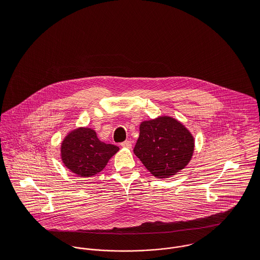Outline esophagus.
Masks as SVG:
<instances>
[{"label":"esophagus","instance_id":"34e87169","mask_svg":"<svg viewBox=\"0 0 260 260\" xmlns=\"http://www.w3.org/2000/svg\"><path fill=\"white\" fill-rule=\"evenodd\" d=\"M121 147H123V148L131 149L132 144H131L130 141L127 140V141H124V142L121 143Z\"/></svg>","mask_w":260,"mask_h":260}]
</instances>
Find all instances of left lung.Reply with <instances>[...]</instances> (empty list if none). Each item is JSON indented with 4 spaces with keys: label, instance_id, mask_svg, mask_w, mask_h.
I'll use <instances>...</instances> for the list:
<instances>
[{
    "label": "left lung",
    "instance_id": "8db88e82",
    "mask_svg": "<svg viewBox=\"0 0 260 260\" xmlns=\"http://www.w3.org/2000/svg\"><path fill=\"white\" fill-rule=\"evenodd\" d=\"M135 155L157 178H168L185 168L194 151V138L178 120L161 116L140 124Z\"/></svg>",
    "mask_w": 260,
    "mask_h": 260
}]
</instances>
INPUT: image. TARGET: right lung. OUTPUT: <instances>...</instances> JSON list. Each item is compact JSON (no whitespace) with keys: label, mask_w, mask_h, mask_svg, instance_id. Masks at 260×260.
I'll return each mask as SVG.
<instances>
[{"label":"right lung","mask_w":260,"mask_h":260,"mask_svg":"<svg viewBox=\"0 0 260 260\" xmlns=\"http://www.w3.org/2000/svg\"><path fill=\"white\" fill-rule=\"evenodd\" d=\"M119 147L100 141L91 128L71 131L61 145L64 165L80 177H91L101 172Z\"/></svg>","instance_id":"add662e5"}]
</instances>
